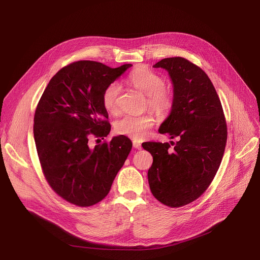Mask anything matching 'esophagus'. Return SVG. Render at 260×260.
Here are the masks:
<instances>
[{"label": "esophagus", "instance_id": "34e87169", "mask_svg": "<svg viewBox=\"0 0 260 260\" xmlns=\"http://www.w3.org/2000/svg\"><path fill=\"white\" fill-rule=\"evenodd\" d=\"M133 146L136 148V149H141L142 148V145H141V143L140 142H138V141H133Z\"/></svg>", "mask_w": 260, "mask_h": 260}]
</instances>
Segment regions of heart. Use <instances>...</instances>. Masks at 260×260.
<instances>
[{
  "mask_svg": "<svg viewBox=\"0 0 260 260\" xmlns=\"http://www.w3.org/2000/svg\"><path fill=\"white\" fill-rule=\"evenodd\" d=\"M128 83L136 89L147 95V105L158 115H166L174 106L173 93L167 89L166 80L147 68H139L132 72L127 77ZM120 85L116 82L109 84L102 96L103 105L109 112H115L118 108ZM155 124L151 114L125 115L119 118L114 125L118 135L129 137L134 140L144 139Z\"/></svg>",
  "mask_w": 260,
  "mask_h": 260,
  "instance_id": "1",
  "label": "heart"
}]
</instances>
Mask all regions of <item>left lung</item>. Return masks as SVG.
<instances>
[{
  "instance_id": "left-lung-1",
  "label": "left lung",
  "mask_w": 260,
  "mask_h": 260,
  "mask_svg": "<svg viewBox=\"0 0 260 260\" xmlns=\"http://www.w3.org/2000/svg\"><path fill=\"white\" fill-rule=\"evenodd\" d=\"M153 67L166 69L174 85V106L159 133L178 141L171 143L173 149L169 143L142 144L153 157L148 182L157 201L179 208L210 186L224 154L228 125L216 89L200 67L180 56Z\"/></svg>"
}]
</instances>
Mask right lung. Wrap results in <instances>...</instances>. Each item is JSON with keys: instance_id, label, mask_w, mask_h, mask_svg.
<instances>
[{"instance_id": "add662e5", "label": "right lung", "mask_w": 260, "mask_h": 260, "mask_svg": "<svg viewBox=\"0 0 260 260\" xmlns=\"http://www.w3.org/2000/svg\"><path fill=\"white\" fill-rule=\"evenodd\" d=\"M132 66L72 62L51 78L37 105L34 138L41 169L51 189L70 204L90 207L104 200L132 150L123 135L94 147L88 143L109 135L103 92Z\"/></svg>"}]
</instances>
